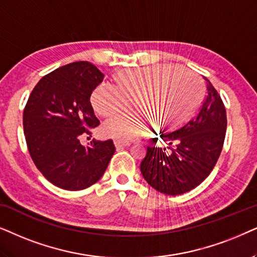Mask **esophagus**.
Segmentation results:
<instances>
[{
    "instance_id": "esophagus-1",
    "label": "esophagus",
    "mask_w": 257,
    "mask_h": 257,
    "mask_svg": "<svg viewBox=\"0 0 257 257\" xmlns=\"http://www.w3.org/2000/svg\"><path fill=\"white\" fill-rule=\"evenodd\" d=\"M115 146H116V148H117V149H122L123 147L131 146V142H128V141H121V140H116V141H115Z\"/></svg>"
}]
</instances>
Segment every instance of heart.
<instances>
[{"label": "heart", "instance_id": "1", "mask_svg": "<svg viewBox=\"0 0 257 257\" xmlns=\"http://www.w3.org/2000/svg\"><path fill=\"white\" fill-rule=\"evenodd\" d=\"M118 84L102 82L91 94L98 114L109 116L131 107L133 98L139 110L116 114L103 124V132L119 140H134L148 132L152 118L172 125L181 121L196 103L200 82L184 67L152 66L122 71Z\"/></svg>", "mask_w": 257, "mask_h": 257}]
</instances>
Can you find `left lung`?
<instances>
[{
    "label": "left lung",
    "mask_w": 257,
    "mask_h": 257,
    "mask_svg": "<svg viewBox=\"0 0 257 257\" xmlns=\"http://www.w3.org/2000/svg\"><path fill=\"white\" fill-rule=\"evenodd\" d=\"M203 78L204 95L196 115L177 131L162 133L161 139L169 143V150L160 148L159 139H153L141 162L145 180L160 193L181 195L196 188L214 169L222 152L225 108L216 89Z\"/></svg>",
    "instance_id": "obj_1"
}]
</instances>
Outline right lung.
Wrapping results in <instances>:
<instances>
[{"instance_id": "obj_1", "label": "right lung", "mask_w": 257, "mask_h": 257, "mask_svg": "<svg viewBox=\"0 0 257 257\" xmlns=\"http://www.w3.org/2000/svg\"><path fill=\"white\" fill-rule=\"evenodd\" d=\"M104 75L80 61L47 74L33 89L23 110V131L36 168L54 186L82 190L103 175L115 153L112 140L81 145L100 124L90 103Z\"/></svg>"}]
</instances>
